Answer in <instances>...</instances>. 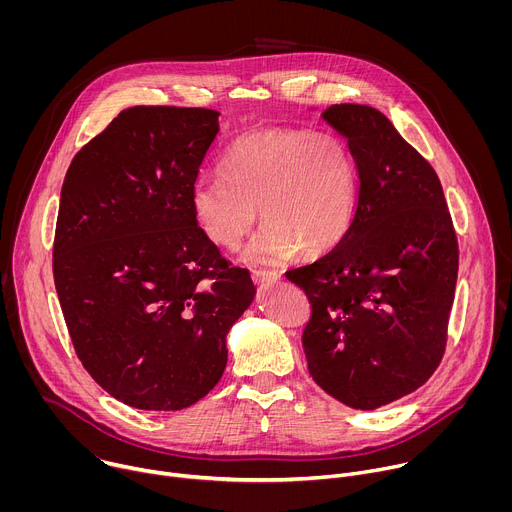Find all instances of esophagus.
Here are the masks:
<instances>
[{
    "label": "esophagus",
    "mask_w": 512,
    "mask_h": 512,
    "mask_svg": "<svg viewBox=\"0 0 512 512\" xmlns=\"http://www.w3.org/2000/svg\"><path fill=\"white\" fill-rule=\"evenodd\" d=\"M281 279L279 271H269V269H255L253 271V281L259 285H271Z\"/></svg>",
    "instance_id": "1"
}]
</instances>
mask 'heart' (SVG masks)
<instances>
[{
	"mask_svg": "<svg viewBox=\"0 0 512 512\" xmlns=\"http://www.w3.org/2000/svg\"><path fill=\"white\" fill-rule=\"evenodd\" d=\"M221 178H200L190 204L202 235L237 249L257 221L267 223L243 253L273 265L316 257L342 243L356 212V166L346 143L328 131L255 129L237 137L218 162Z\"/></svg>",
	"mask_w": 512,
	"mask_h": 512,
	"instance_id": "1",
	"label": "heart"
}]
</instances>
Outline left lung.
Returning <instances> with one entry per match:
<instances>
[{"mask_svg":"<svg viewBox=\"0 0 512 512\" xmlns=\"http://www.w3.org/2000/svg\"><path fill=\"white\" fill-rule=\"evenodd\" d=\"M322 117L358 170L354 221L328 255L285 275L312 304L302 336L312 379L371 411L419 389L440 364L458 241L440 178L381 111L342 103Z\"/></svg>","mask_w":512,"mask_h":512,"instance_id":"left-lung-1","label":"left lung"}]
</instances>
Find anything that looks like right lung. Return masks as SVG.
<instances>
[{"label":"right lung","instance_id":"obj_1","mask_svg":"<svg viewBox=\"0 0 512 512\" xmlns=\"http://www.w3.org/2000/svg\"><path fill=\"white\" fill-rule=\"evenodd\" d=\"M218 111L131 107L72 160L54 235V285L89 375L121 403L178 411L227 367V334L255 298L192 212Z\"/></svg>","mask_w":512,"mask_h":512}]
</instances>
